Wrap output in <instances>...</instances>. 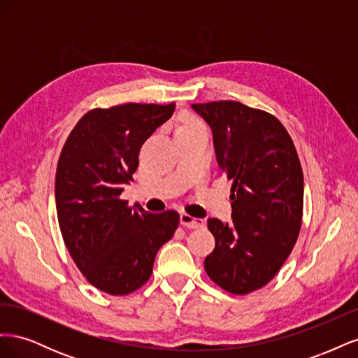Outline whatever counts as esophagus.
Here are the masks:
<instances>
[{
	"label": "esophagus",
	"instance_id": "34e87169",
	"mask_svg": "<svg viewBox=\"0 0 358 358\" xmlns=\"http://www.w3.org/2000/svg\"><path fill=\"white\" fill-rule=\"evenodd\" d=\"M180 224L183 227H188V229H200V227L204 225V221L199 220V218H192V216L188 215V213H182L180 215Z\"/></svg>",
	"mask_w": 358,
	"mask_h": 358
}]
</instances>
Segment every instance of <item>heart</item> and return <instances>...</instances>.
Here are the masks:
<instances>
[{
  "label": "heart",
  "mask_w": 358,
  "mask_h": 358,
  "mask_svg": "<svg viewBox=\"0 0 358 358\" xmlns=\"http://www.w3.org/2000/svg\"><path fill=\"white\" fill-rule=\"evenodd\" d=\"M194 124H200V122L196 121V119H187L185 124H183V125H194Z\"/></svg>",
  "instance_id": "obj_1"
}]
</instances>
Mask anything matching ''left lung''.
Segmentation results:
<instances>
[{
  "label": "left lung",
  "instance_id": "left-lung-1",
  "mask_svg": "<svg viewBox=\"0 0 358 358\" xmlns=\"http://www.w3.org/2000/svg\"><path fill=\"white\" fill-rule=\"evenodd\" d=\"M212 128L216 161L231 185V224L208 220L215 249L206 273L231 294L272 280L294 248L303 215V171L279 119L239 101L192 104Z\"/></svg>",
  "mask_w": 358,
  "mask_h": 358
}]
</instances>
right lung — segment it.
Returning a JSON list of instances; mask_svg holds the SVG:
<instances>
[{
    "label": "right lung",
    "instance_id": "add662e5",
    "mask_svg": "<svg viewBox=\"0 0 358 358\" xmlns=\"http://www.w3.org/2000/svg\"><path fill=\"white\" fill-rule=\"evenodd\" d=\"M173 112L175 103L92 109L61 150L55 201L62 239L88 282L107 294L125 296L146 284L158 249L179 225L176 210L150 213L121 199L140 148Z\"/></svg>",
    "mask_w": 358,
    "mask_h": 358
}]
</instances>
